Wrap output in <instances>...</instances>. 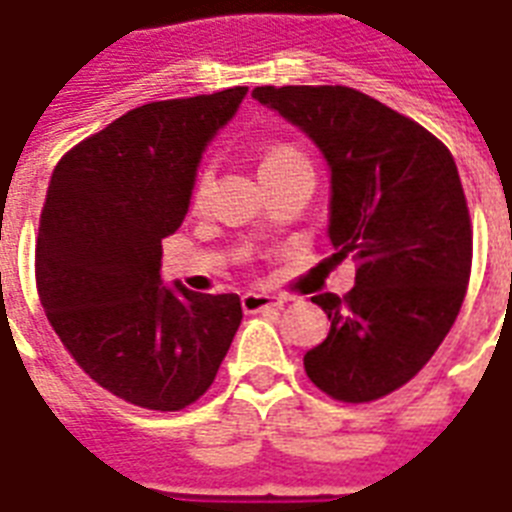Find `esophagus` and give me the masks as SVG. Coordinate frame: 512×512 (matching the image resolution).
<instances>
[{"mask_svg": "<svg viewBox=\"0 0 512 512\" xmlns=\"http://www.w3.org/2000/svg\"><path fill=\"white\" fill-rule=\"evenodd\" d=\"M285 304L283 296H275V293H264V291H248L243 293V310L248 315L253 312H264V310H280Z\"/></svg>", "mask_w": 512, "mask_h": 512, "instance_id": "1", "label": "esophagus"}]
</instances>
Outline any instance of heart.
Wrapping results in <instances>:
<instances>
[{
  "mask_svg": "<svg viewBox=\"0 0 512 512\" xmlns=\"http://www.w3.org/2000/svg\"><path fill=\"white\" fill-rule=\"evenodd\" d=\"M291 149H275V152H269L267 157H264V162L269 160H280V157H291ZM205 192H208V173H202L200 181H197V186H194V202H200L202 197H205Z\"/></svg>",
  "mask_w": 512,
  "mask_h": 512,
  "instance_id": "1",
  "label": "heart"
}]
</instances>
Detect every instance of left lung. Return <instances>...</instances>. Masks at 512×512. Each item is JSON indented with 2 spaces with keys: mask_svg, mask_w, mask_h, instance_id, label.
Listing matches in <instances>:
<instances>
[{
  "mask_svg": "<svg viewBox=\"0 0 512 512\" xmlns=\"http://www.w3.org/2000/svg\"><path fill=\"white\" fill-rule=\"evenodd\" d=\"M253 98L318 146L331 173L334 261H358L344 299L318 293L331 331L304 371L344 403L398 390L454 326L473 229L449 149L422 125L342 85L256 87Z\"/></svg>",
  "mask_w": 512,
  "mask_h": 512,
  "instance_id": "8db88e82",
  "label": "left lung"
}]
</instances>
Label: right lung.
Listing matches in <instances>:
<instances>
[{"mask_svg": "<svg viewBox=\"0 0 512 512\" xmlns=\"http://www.w3.org/2000/svg\"><path fill=\"white\" fill-rule=\"evenodd\" d=\"M248 87L154 101L122 114L55 165L37 237L50 326L117 398L178 411L208 390L235 339L237 293L162 283V240L186 219L202 152Z\"/></svg>", "mask_w": 512, "mask_h": 512, "instance_id": "add662e5", "label": "right lung"}]
</instances>
